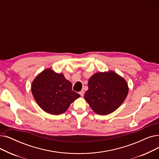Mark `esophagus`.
Returning <instances> with one entry per match:
<instances>
[{
	"mask_svg": "<svg viewBox=\"0 0 159 159\" xmlns=\"http://www.w3.org/2000/svg\"><path fill=\"white\" fill-rule=\"evenodd\" d=\"M79 94L80 95L81 97H83V96H84V92L83 90H82V91H81V92H79Z\"/></svg>",
	"mask_w": 159,
	"mask_h": 159,
	"instance_id": "esophagus-1",
	"label": "esophagus"
}]
</instances>
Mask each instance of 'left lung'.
<instances>
[{
	"label": "left lung",
	"mask_w": 159,
	"mask_h": 159,
	"mask_svg": "<svg viewBox=\"0 0 159 159\" xmlns=\"http://www.w3.org/2000/svg\"><path fill=\"white\" fill-rule=\"evenodd\" d=\"M84 99L99 115L114 112L126 99L129 87L126 80L112 71L96 73L89 79Z\"/></svg>",
	"instance_id": "8db88e82"
}]
</instances>
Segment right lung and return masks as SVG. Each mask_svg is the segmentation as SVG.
Listing matches in <instances>:
<instances>
[{"mask_svg": "<svg viewBox=\"0 0 159 159\" xmlns=\"http://www.w3.org/2000/svg\"><path fill=\"white\" fill-rule=\"evenodd\" d=\"M34 99L47 113L59 115L64 113L71 103L80 95L72 89V84L62 73L47 69L40 73L32 83Z\"/></svg>", "mask_w": 159, "mask_h": 159, "instance_id": "right-lung-1", "label": "right lung"}]
</instances>
